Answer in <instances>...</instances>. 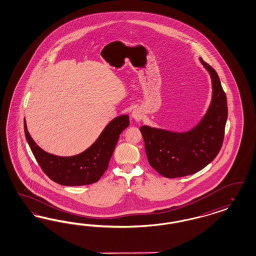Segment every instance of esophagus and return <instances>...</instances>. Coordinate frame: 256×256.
Listing matches in <instances>:
<instances>
[{
	"mask_svg": "<svg viewBox=\"0 0 256 256\" xmlns=\"http://www.w3.org/2000/svg\"><path fill=\"white\" fill-rule=\"evenodd\" d=\"M132 117L137 122L141 121L142 117V112L141 108H134L132 114Z\"/></svg>",
	"mask_w": 256,
	"mask_h": 256,
	"instance_id": "obj_1",
	"label": "esophagus"
}]
</instances>
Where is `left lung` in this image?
Instances as JSON below:
<instances>
[{"instance_id":"1","label":"left lung","mask_w":256,"mask_h":256,"mask_svg":"<svg viewBox=\"0 0 256 256\" xmlns=\"http://www.w3.org/2000/svg\"><path fill=\"white\" fill-rule=\"evenodd\" d=\"M212 80L211 104L202 119L186 132L142 126L140 128L150 166L166 178L198 172L216 157L223 142L228 117L226 94L214 69L200 58Z\"/></svg>"}]
</instances>
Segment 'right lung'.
Returning <instances> with one entry per match:
<instances>
[{
	"label": "right lung",
	"mask_w": 256,
	"mask_h": 256,
	"mask_svg": "<svg viewBox=\"0 0 256 256\" xmlns=\"http://www.w3.org/2000/svg\"><path fill=\"white\" fill-rule=\"evenodd\" d=\"M128 124V115L116 117L88 148L70 157L56 156L42 150L28 132L26 119L24 133L38 164L47 176L62 186H81L96 182L105 173L119 135Z\"/></svg>",
	"instance_id": "1"
}]
</instances>
